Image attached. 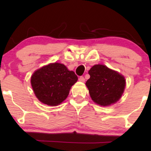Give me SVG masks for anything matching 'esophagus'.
I'll return each mask as SVG.
<instances>
[{
  "instance_id": "obj_1",
  "label": "esophagus",
  "mask_w": 151,
  "mask_h": 151,
  "mask_svg": "<svg viewBox=\"0 0 151 151\" xmlns=\"http://www.w3.org/2000/svg\"><path fill=\"white\" fill-rule=\"evenodd\" d=\"M79 81H81V82H84L85 81V79H84V77H80L79 78Z\"/></svg>"
}]
</instances>
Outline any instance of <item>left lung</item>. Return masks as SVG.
<instances>
[{"label": "left lung", "mask_w": 151, "mask_h": 151, "mask_svg": "<svg viewBox=\"0 0 151 151\" xmlns=\"http://www.w3.org/2000/svg\"><path fill=\"white\" fill-rule=\"evenodd\" d=\"M89 74L86 86L95 103L108 106L119 101L126 86L124 76L103 65H93Z\"/></svg>", "instance_id": "obj_1"}]
</instances>
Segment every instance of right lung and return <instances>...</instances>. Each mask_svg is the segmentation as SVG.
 Masks as SVG:
<instances>
[{
	"label": "right lung",
	"instance_id": "right-lung-1",
	"mask_svg": "<svg viewBox=\"0 0 151 151\" xmlns=\"http://www.w3.org/2000/svg\"><path fill=\"white\" fill-rule=\"evenodd\" d=\"M78 80L73 71L65 65L51 63L36 70L31 77V85L39 101L55 106L67 99L70 90Z\"/></svg>",
	"mask_w": 151,
	"mask_h": 151
}]
</instances>
